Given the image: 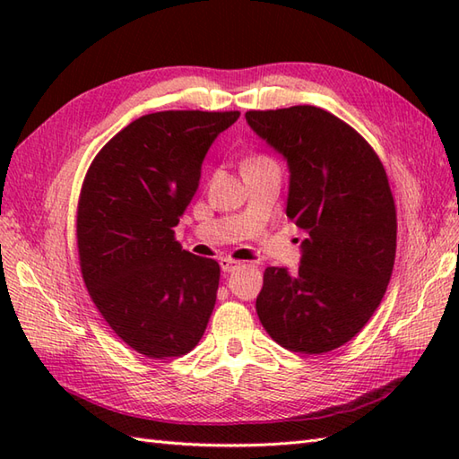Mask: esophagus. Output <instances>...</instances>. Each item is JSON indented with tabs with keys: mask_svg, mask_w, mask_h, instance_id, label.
Returning <instances> with one entry per match:
<instances>
[{
	"mask_svg": "<svg viewBox=\"0 0 459 459\" xmlns=\"http://www.w3.org/2000/svg\"><path fill=\"white\" fill-rule=\"evenodd\" d=\"M242 266L240 260H235V258H222L221 260V268L222 272H235L237 268Z\"/></svg>",
	"mask_w": 459,
	"mask_h": 459,
	"instance_id": "esophagus-1",
	"label": "esophagus"
}]
</instances>
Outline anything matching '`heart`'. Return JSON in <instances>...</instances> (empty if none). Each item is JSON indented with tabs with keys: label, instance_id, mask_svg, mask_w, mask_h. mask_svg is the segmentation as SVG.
Masks as SVG:
<instances>
[{
	"label": "heart",
	"instance_id": "obj_1",
	"mask_svg": "<svg viewBox=\"0 0 459 459\" xmlns=\"http://www.w3.org/2000/svg\"><path fill=\"white\" fill-rule=\"evenodd\" d=\"M268 165H278L274 158H270L266 153H252L242 163V171L247 169H256V168H268Z\"/></svg>",
	"mask_w": 459,
	"mask_h": 459
}]
</instances>
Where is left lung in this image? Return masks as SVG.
Wrapping results in <instances>:
<instances>
[{
    "label": "left lung",
    "mask_w": 459,
    "mask_h": 459,
    "mask_svg": "<svg viewBox=\"0 0 459 459\" xmlns=\"http://www.w3.org/2000/svg\"><path fill=\"white\" fill-rule=\"evenodd\" d=\"M290 165L288 219L304 232L299 268L264 270L262 327L294 353H329L373 317L396 256V207L383 161L355 128L317 106L248 110Z\"/></svg>",
    "instance_id": "1"
}]
</instances>
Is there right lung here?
I'll return each mask as SVG.
<instances>
[{"mask_svg": "<svg viewBox=\"0 0 459 459\" xmlns=\"http://www.w3.org/2000/svg\"><path fill=\"white\" fill-rule=\"evenodd\" d=\"M238 110H165L126 126L96 153L76 209L84 286L106 324L150 359L199 343L217 301L221 266L175 240L199 189L204 153Z\"/></svg>", "mask_w": 459, "mask_h": 459, "instance_id": "obj_1", "label": "right lung"}]
</instances>
